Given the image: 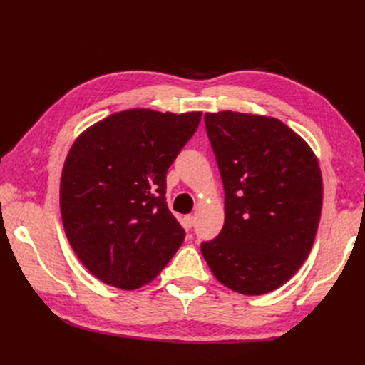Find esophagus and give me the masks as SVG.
Segmentation results:
<instances>
[{"instance_id":"obj_1","label":"esophagus","mask_w":365,"mask_h":365,"mask_svg":"<svg viewBox=\"0 0 365 365\" xmlns=\"http://www.w3.org/2000/svg\"><path fill=\"white\" fill-rule=\"evenodd\" d=\"M195 222H196V219H195L193 215H187V216H184V219H182V224H184V227H185L187 230H190V228L195 225Z\"/></svg>"}]
</instances>
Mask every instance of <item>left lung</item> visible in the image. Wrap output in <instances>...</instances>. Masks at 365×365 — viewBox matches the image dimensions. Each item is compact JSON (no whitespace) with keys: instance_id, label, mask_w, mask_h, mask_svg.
I'll use <instances>...</instances> for the list:
<instances>
[{"instance_id":"obj_1","label":"left lung","mask_w":365,"mask_h":365,"mask_svg":"<svg viewBox=\"0 0 365 365\" xmlns=\"http://www.w3.org/2000/svg\"><path fill=\"white\" fill-rule=\"evenodd\" d=\"M225 192V222L201 252L231 291L280 288L312 250L322 216V170L307 143L283 121L252 114H205Z\"/></svg>"}]
</instances>
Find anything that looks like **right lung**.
<instances>
[{"label": "right lung", "mask_w": 365, "mask_h": 365, "mask_svg": "<svg viewBox=\"0 0 365 365\" xmlns=\"http://www.w3.org/2000/svg\"><path fill=\"white\" fill-rule=\"evenodd\" d=\"M202 113L128 109L88 128L61 178V215L76 256L98 280L130 291L152 282L185 231L165 202V173Z\"/></svg>", "instance_id": "obj_1"}]
</instances>
